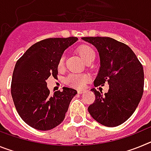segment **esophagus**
<instances>
[{
	"label": "esophagus",
	"mask_w": 151,
	"mask_h": 151,
	"mask_svg": "<svg viewBox=\"0 0 151 151\" xmlns=\"http://www.w3.org/2000/svg\"><path fill=\"white\" fill-rule=\"evenodd\" d=\"M85 89H78V94H83L84 92H85Z\"/></svg>",
	"instance_id": "34e87169"
}]
</instances>
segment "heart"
<instances>
[{"label": "heart", "mask_w": 151, "mask_h": 151, "mask_svg": "<svg viewBox=\"0 0 151 151\" xmlns=\"http://www.w3.org/2000/svg\"><path fill=\"white\" fill-rule=\"evenodd\" d=\"M77 52L81 57L86 63L94 60L95 52L90 45H80L77 48ZM64 66V56H62L59 60L58 67L63 68ZM90 79L88 75L84 73H71L65 79V82L69 86L73 88H82L87 83Z\"/></svg>", "instance_id": "b5f03b06"}]
</instances>
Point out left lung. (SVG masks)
I'll list each match as a JSON object with an SVG mask.
<instances>
[{
	"instance_id": "8db88e82",
	"label": "left lung",
	"mask_w": 151,
	"mask_h": 151,
	"mask_svg": "<svg viewBox=\"0 0 151 151\" xmlns=\"http://www.w3.org/2000/svg\"><path fill=\"white\" fill-rule=\"evenodd\" d=\"M99 53L100 69L94 81L95 87L109 85V91L91 89L95 101L89 113L97 122L107 127L121 125L135 111L144 92L143 66L128 45L109 37H83Z\"/></svg>"
}]
</instances>
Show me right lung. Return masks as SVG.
Segmentation results:
<instances>
[{
    "instance_id": "1",
    "label": "right lung",
    "mask_w": 151,
    "mask_h": 151,
    "mask_svg": "<svg viewBox=\"0 0 151 151\" xmlns=\"http://www.w3.org/2000/svg\"><path fill=\"white\" fill-rule=\"evenodd\" d=\"M77 41L76 37L42 40L17 60L12 78V97L19 115L31 127L50 130L63 121L77 91L64 87L63 91L50 96L46 80L50 76L57 77L64 50Z\"/></svg>"
}]
</instances>
